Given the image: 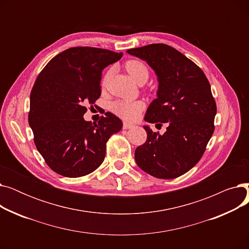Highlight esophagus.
Here are the masks:
<instances>
[{
	"label": "esophagus",
	"mask_w": 249,
	"mask_h": 249,
	"mask_svg": "<svg viewBox=\"0 0 249 249\" xmlns=\"http://www.w3.org/2000/svg\"><path fill=\"white\" fill-rule=\"evenodd\" d=\"M134 125L133 124H131V123H128V122H124L123 123V128L124 129H130V128H132Z\"/></svg>",
	"instance_id": "1"
}]
</instances>
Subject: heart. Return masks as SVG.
<instances>
[{
	"label": "heart",
	"instance_id": "b5f03b06",
	"mask_svg": "<svg viewBox=\"0 0 249 249\" xmlns=\"http://www.w3.org/2000/svg\"><path fill=\"white\" fill-rule=\"evenodd\" d=\"M125 69L133 80L139 85L144 84L149 76V71L146 65L140 60L131 59L125 63ZM112 112L127 121L136 120L140 112L143 110V104L141 102L129 101H115L111 105Z\"/></svg>",
	"mask_w": 249,
	"mask_h": 249
}]
</instances>
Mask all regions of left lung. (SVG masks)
Listing matches in <instances>:
<instances>
[{"mask_svg": "<svg viewBox=\"0 0 249 249\" xmlns=\"http://www.w3.org/2000/svg\"><path fill=\"white\" fill-rule=\"evenodd\" d=\"M127 52L145 60L158 75V98L144 120L168 124L162 135L144 126L147 139L135 150L136 163L155 178L180 177L198 163L214 132L217 107L210 83L197 64L169 45L149 44Z\"/></svg>", "mask_w": 249, "mask_h": 249, "instance_id": "obj_1", "label": "left lung"}]
</instances>
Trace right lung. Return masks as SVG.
Instances as JSON below:
<instances>
[{
	"label": "right lung",
	"mask_w": 249,
	"mask_h": 249,
	"mask_svg": "<svg viewBox=\"0 0 249 249\" xmlns=\"http://www.w3.org/2000/svg\"><path fill=\"white\" fill-rule=\"evenodd\" d=\"M122 55L97 47H71L37 76L28 121L37 150L56 174L78 178L93 173L104 161L107 141L122 129V121L110 112L94 124L83 117L86 105L101 96L103 70Z\"/></svg>",
	"instance_id": "obj_1"
}]
</instances>
